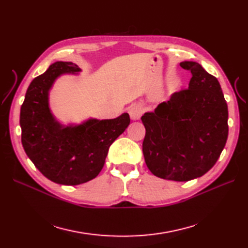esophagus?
I'll use <instances>...</instances> for the list:
<instances>
[{
  "label": "esophagus",
  "mask_w": 248,
  "mask_h": 248,
  "mask_svg": "<svg viewBox=\"0 0 248 248\" xmlns=\"http://www.w3.org/2000/svg\"><path fill=\"white\" fill-rule=\"evenodd\" d=\"M142 111H144V110H142V108L140 106H139V104H134V106H131L128 109L129 116H130L131 120H133V121L140 120V118L142 115Z\"/></svg>",
  "instance_id": "obj_1"
}]
</instances>
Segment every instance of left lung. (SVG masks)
I'll return each mask as SVG.
<instances>
[{
	"instance_id": "1",
	"label": "left lung",
	"mask_w": 248,
	"mask_h": 248,
	"mask_svg": "<svg viewBox=\"0 0 248 248\" xmlns=\"http://www.w3.org/2000/svg\"><path fill=\"white\" fill-rule=\"evenodd\" d=\"M190 70L188 89L175 92L154 111L145 112L142 153L156 177L185 182L211 170L226 146L228 104L219 81L192 61L180 63Z\"/></svg>"
}]
</instances>
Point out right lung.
I'll return each mask as SVG.
<instances>
[{"label": "right lung", "mask_w": 248, "mask_h": 248, "mask_svg": "<svg viewBox=\"0 0 248 248\" xmlns=\"http://www.w3.org/2000/svg\"><path fill=\"white\" fill-rule=\"evenodd\" d=\"M72 62L58 61L30 84L20 108L21 142L43 176L63 185H78L98 176L109 146L130 123L127 112L115 119H88L63 125L49 108V91L65 73H78Z\"/></svg>", "instance_id": "1"}]
</instances>
